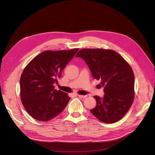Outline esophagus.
<instances>
[{
  "mask_svg": "<svg viewBox=\"0 0 155 155\" xmlns=\"http://www.w3.org/2000/svg\"><path fill=\"white\" fill-rule=\"evenodd\" d=\"M78 96L80 98H85V97H87V96H86V95L83 96V95H80V94H78Z\"/></svg>",
  "mask_w": 155,
  "mask_h": 155,
  "instance_id": "esophagus-1",
  "label": "esophagus"
}]
</instances>
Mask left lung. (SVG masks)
Here are the masks:
<instances>
[{
	"mask_svg": "<svg viewBox=\"0 0 155 155\" xmlns=\"http://www.w3.org/2000/svg\"><path fill=\"white\" fill-rule=\"evenodd\" d=\"M87 65L93 77L101 80L103 97L94 96L96 106L91 112L105 123H114L127 112L134 101V75L129 64L111 50L83 49L76 54Z\"/></svg>",
	"mask_w": 155,
	"mask_h": 155,
	"instance_id": "left-lung-1",
	"label": "left lung"
}]
</instances>
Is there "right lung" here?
Listing matches in <instances>:
<instances>
[{
    "label": "right lung",
    "mask_w": 155,
    "mask_h": 155,
    "mask_svg": "<svg viewBox=\"0 0 155 155\" xmlns=\"http://www.w3.org/2000/svg\"><path fill=\"white\" fill-rule=\"evenodd\" d=\"M79 50L45 51L34 58L20 78L21 99L28 113L34 119L52 120L68 105V94L54 90L62 71Z\"/></svg>",
    "instance_id": "right-lung-1"
}]
</instances>
